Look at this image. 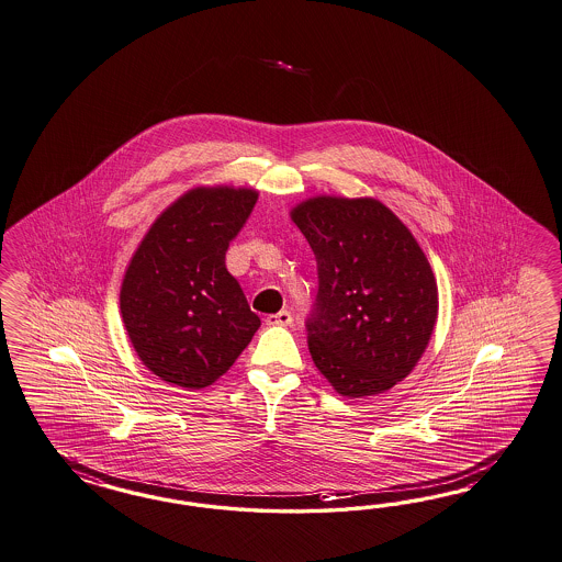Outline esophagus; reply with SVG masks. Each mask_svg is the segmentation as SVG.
Masks as SVG:
<instances>
[{
	"label": "esophagus",
	"instance_id": "34e87169",
	"mask_svg": "<svg viewBox=\"0 0 562 562\" xmlns=\"http://www.w3.org/2000/svg\"><path fill=\"white\" fill-rule=\"evenodd\" d=\"M292 323V313L290 311H280L276 315L266 317V325H290Z\"/></svg>",
	"mask_w": 562,
	"mask_h": 562
}]
</instances>
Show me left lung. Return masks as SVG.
<instances>
[{
    "instance_id": "obj_1",
    "label": "left lung",
    "mask_w": 562,
    "mask_h": 562,
    "mask_svg": "<svg viewBox=\"0 0 562 562\" xmlns=\"http://www.w3.org/2000/svg\"><path fill=\"white\" fill-rule=\"evenodd\" d=\"M290 216L319 272L306 319L313 362L341 396L393 389L438 319V284L419 243L374 198H308Z\"/></svg>"
}]
</instances>
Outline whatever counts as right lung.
I'll return each instance as SVG.
<instances>
[{
	"instance_id": "add662e5",
	"label": "right lung",
	"mask_w": 562,
	"mask_h": 562,
	"mask_svg": "<svg viewBox=\"0 0 562 562\" xmlns=\"http://www.w3.org/2000/svg\"><path fill=\"white\" fill-rule=\"evenodd\" d=\"M258 202L249 188H194L157 216L121 289L122 323L140 362L182 389L221 379L258 331L225 254Z\"/></svg>"
}]
</instances>
